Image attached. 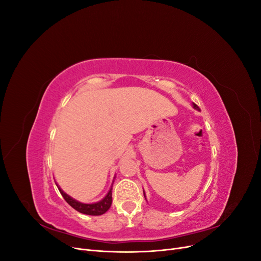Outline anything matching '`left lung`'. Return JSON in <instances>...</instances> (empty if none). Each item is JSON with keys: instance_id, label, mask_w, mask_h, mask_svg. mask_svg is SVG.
Here are the masks:
<instances>
[{"instance_id": "8db88e82", "label": "left lung", "mask_w": 261, "mask_h": 261, "mask_svg": "<svg viewBox=\"0 0 261 261\" xmlns=\"http://www.w3.org/2000/svg\"><path fill=\"white\" fill-rule=\"evenodd\" d=\"M193 108H194V109H196V110H199V108L197 107L195 103H193ZM144 196H145V198H146V194H145V191H144ZM146 200H147V199H146Z\"/></svg>"}]
</instances>
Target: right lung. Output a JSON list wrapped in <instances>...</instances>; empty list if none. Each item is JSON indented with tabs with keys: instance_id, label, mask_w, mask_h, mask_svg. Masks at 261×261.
I'll return each instance as SVG.
<instances>
[{
	"instance_id": "right-lung-1",
	"label": "right lung",
	"mask_w": 261,
	"mask_h": 261,
	"mask_svg": "<svg viewBox=\"0 0 261 261\" xmlns=\"http://www.w3.org/2000/svg\"><path fill=\"white\" fill-rule=\"evenodd\" d=\"M57 186L59 188L61 195L63 196V198L66 200V202L69 204V206L73 207L78 212L84 213V215L101 216V215H103V213H106L112 204V186H111V188H110V191L108 192V194L103 197V198L97 202H92V203H84V202L78 201V200L74 199L73 197H70L69 195L63 192L58 184H57Z\"/></svg>"
}]
</instances>
